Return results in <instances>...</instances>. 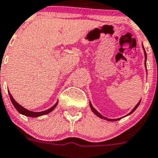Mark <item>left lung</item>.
<instances>
[{"label":"left lung","instance_id":"left-lung-1","mask_svg":"<svg viewBox=\"0 0 158 158\" xmlns=\"http://www.w3.org/2000/svg\"><path fill=\"white\" fill-rule=\"evenodd\" d=\"M143 52H144V56H145V61H144V63H145V67H146V68H147V64H146V62H147V53H146V51H145V49H144V47H143ZM140 101H141V100H140V101H139V102H138V103H137V105L135 106V107H134V108L132 110H131V113H128V114L127 115V116H128V115L131 114V113H134V112L135 111V110H136V109H137V107H138V106L140 105ZM89 105H90V108H91L92 111H93V113H94L96 115V116H99V118H101V119H103V120H108V121H116V120H120V119H122V117H121V118H118V119H109V118H107V117H105V116H102V115H101L100 113H99V112H98L97 110H96V109H95L94 107L93 106V105H92L91 102H89ZM123 117H124V116H123Z\"/></svg>","mask_w":158,"mask_h":158}]
</instances>
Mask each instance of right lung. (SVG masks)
Masks as SVG:
<instances>
[{
	"label": "right lung",
	"instance_id": "add662e5",
	"mask_svg": "<svg viewBox=\"0 0 158 158\" xmlns=\"http://www.w3.org/2000/svg\"><path fill=\"white\" fill-rule=\"evenodd\" d=\"M9 96H10V100H11V102L12 104L14 105V106H15V108L18 111V113H20L21 114H23L24 115V116H30V117H38V116H43V115H45V114H48V113H49L50 112L52 111L53 110H54L55 108L56 107V106L58 105V102H56V104H55L53 106H52L51 108L48 109V110H45V111H42V112H33V111H30V110H27V109H25L24 107H23L22 106L20 105L19 103H18V102H16V101L14 99L13 96H11V94L10 93V92H9Z\"/></svg>",
	"mask_w": 158,
	"mask_h": 158
}]
</instances>
